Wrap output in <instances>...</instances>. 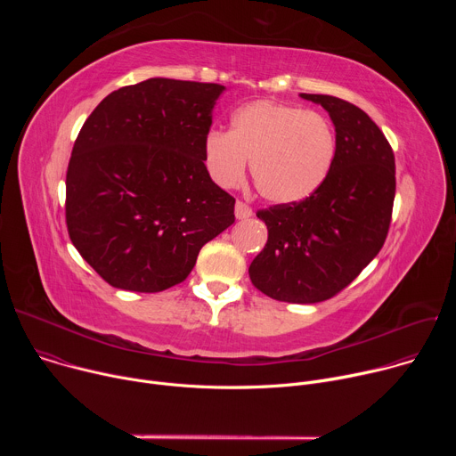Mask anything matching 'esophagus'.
Wrapping results in <instances>:
<instances>
[{
	"mask_svg": "<svg viewBox=\"0 0 456 456\" xmlns=\"http://www.w3.org/2000/svg\"><path fill=\"white\" fill-rule=\"evenodd\" d=\"M234 215H236L238 220H245V218H250V216H252V209H250L245 202L238 200L236 206H234Z\"/></svg>",
	"mask_w": 456,
	"mask_h": 456,
	"instance_id": "esophagus-1",
	"label": "esophagus"
}]
</instances>
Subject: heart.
<instances>
[{"instance_id":"b5f03b06","label":"heart","mask_w":456,"mask_h":456,"mask_svg":"<svg viewBox=\"0 0 456 456\" xmlns=\"http://www.w3.org/2000/svg\"><path fill=\"white\" fill-rule=\"evenodd\" d=\"M338 142L330 120L294 104L259 99L231 117V129H213L204 160L215 182L234 187L250 162L257 192L274 204L308 199L330 175Z\"/></svg>"}]
</instances>
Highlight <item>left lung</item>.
Listing matches in <instances>:
<instances>
[{
    "instance_id": "obj_1",
    "label": "left lung",
    "mask_w": 456,
    "mask_h": 456,
    "mask_svg": "<svg viewBox=\"0 0 456 456\" xmlns=\"http://www.w3.org/2000/svg\"><path fill=\"white\" fill-rule=\"evenodd\" d=\"M301 97L329 111L336 160L308 199L256 213L269 238L248 276L273 299L319 303L348 287L382 248L395 199V157L361 108L332 95Z\"/></svg>"
}]
</instances>
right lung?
<instances>
[{
    "mask_svg": "<svg viewBox=\"0 0 456 456\" xmlns=\"http://www.w3.org/2000/svg\"><path fill=\"white\" fill-rule=\"evenodd\" d=\"M224 90L153 77L111 92L83 124L67 171V227L111 287L182 283L200 248L234 224L236 200L204 164Z\"/></svg>",
    "mask_w": 456,
    "mask_h": 456,
    "instance_id": "1",
    "label": "right lung"
}]
</instances>
